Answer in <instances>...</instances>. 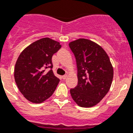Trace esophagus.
I'll return each mask as SVG.
<instances>
[{
  "label": "esophagus",
  "instance_id": "esophagus-1",
  "mask_svg": "<svg viewBox=\"0 0 133 133\" xmlns=\"http://www.w3.org/2000/svg\"><path fill=\"white\" fill-rule=\"evenodd\" d=\"M67 77H68V76L67 75H63V76H62V78H63V80H65V79L67 78Z\"/></svg>",
  "mask_w": 133,
  "mask_h": 133
}]
</instances>
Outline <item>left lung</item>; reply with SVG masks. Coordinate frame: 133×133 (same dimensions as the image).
Segmentation results:
<instances>
[{"label":"left lung","instance_id":"left-lung-1","mask_svg":"<svg viewBox=\"0 0 133 133\" xmlns=\"http://www.w3.org/2000/svg\"><path fill=\"white\" fill-rule=\"evenodd\" d=\"M78 70V84L70 89L74 101L79 106L97 105L109 91L114 76L110 58L102 47L87 39L70 42Z\"/></svg>","mask_w":133,"mask_h":133}]
</instances>
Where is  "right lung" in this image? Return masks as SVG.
I'll return each mask as SVG.
<instances>
[{
  "instance_id": "1",
  "label": "right lung",
  "mask_w": 133,
  "mask_h": 133,
  "mask_svg": "<svg viewBox=\"0 0 133 133\" xmlns=\"http://www.w3.org/2000/svg\"><path fill=\"white\" fill-rule=\"evenodd\" d=\"M61 47L59 42L44 38L29 45L19 55L14 77L19 90L28 101L40 103L55 91L59 79L53 74L52 57Z\"/></svg>"
}]
</instances>
